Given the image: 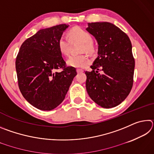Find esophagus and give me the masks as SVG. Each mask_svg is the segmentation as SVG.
<instances>
[{
  "label": "esophagus",
  "instance_id": "34e87169",
  "mask_svg": "<svg viewBox=\"0 0 154 154\" xmlns=\"http://www.w3.org/2000/svg\"><path fill=\"white\" fill-rule=\"evenodd\" d=\"M77 72L79 73V72H83V69H77Z\"/></svg>",
  "mask_w": 154,
  "mask_h": 154
}]
</instances>
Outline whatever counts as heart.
<instances>
[{"mask_svg": "<svg viewBox=\"0 0 154 154\" xmlns=\"http://www.w3.org/2000/svg\"><path fill=\"white\" fill-rule=\"evenodd\" d=\"M68 35L71 42L73 41H80L83 43L82 50L83 51L92 52L94 50V45L92 43V38L90 34L86 30H83L80 27H74L71 28ZM71 43L65 36H62L58 41V49L60 53L64 56H68L71 50ZM90 60L85 55H74L69 57L67 60V64L70 66L75 68H82L89 64Z\"/></svg>", "mask_w": 154, "mask_h": 154, "instance_id": "b5f03b06", "label": "heart"}]
</instances>
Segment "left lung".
I'll return each instance as SVG.
<instances>
[{
	"label": "left lung",
	"mask_w": 154,
	"mask_h": 154,
	"mask_svg": "<svg viewBox=\"0 0 154 154\" xmlns=\"http://www.w3.org/2000/svg\"><path fill=\"white\" fill-rule=\"evenodd\" d=\"M86 30L98 44V56L90 66L92 71H85L87 92L102 107H114L126 98L133 85L135 62L131 41L109 22L88 23Z\"/></svg>",
	"instance_id": "8db88e82"
}]
</instances>
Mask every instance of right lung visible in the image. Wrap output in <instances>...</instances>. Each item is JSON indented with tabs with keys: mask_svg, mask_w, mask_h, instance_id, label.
Returning <instances> with one entry per match:
<instances>
[{
	"mask_svg": "<svg viewBox=\"0 0 154 154\" xmlns=\"http://www.w3.org/2000/svg\"><path fill=\"white\" fill-rule=\"evenodd\" d=\"M69 26L60 24L41 29L27 38L18 52V86L24 98L40 110L50 111L64 100L76 76V69L67 66L58 41ZM61 69V72H56Z\"/></svg>",
	"mask_w": 154,
	"mask_h": 154,
	"instance_id": "obj_1",
	"label": "right lung"
}]
</instances>
